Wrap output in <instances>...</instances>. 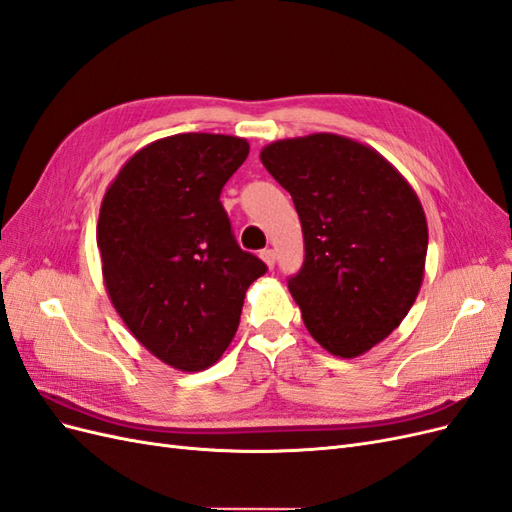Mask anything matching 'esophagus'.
I'll return each instance as SVG.
<instances>
[{"label": "esophagus", "mask_w": 512, "mask_h": 512, "mask_svg": "<svg viewBox=\"0 0 512 512\" xmlns=\"http://www.w3.org/2000/svg\"><path fill=\"white\" fill-rule=\"evenodd\" d=\"M260 258L265 260V265H267L269 269L275 267V252H273V250H262V252H260Z\"/></svg>", "instance_id": "1"}]
</instances>
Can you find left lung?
<instances>
[{
	"label": "left lung",
	"instance_id": "obj_1",
	"mask_svg": "<svg viewBox=\"0 0 512 512\" xmlns=\"http://www.w3.org/2000/svg\"><path fill=\"white\" fill-rule=\"evenodd\" d=\"M260 162L290 192L305 239L288 290L316 342L354 359L389 337L425 275L427 218L406 177L376 149L318 132L275 141Z\"/></svg>",
	"mask_w": 512,
	"mask_h": 512
}]
</instances>
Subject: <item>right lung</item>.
Listing matches in <instances>:
<instances>
[{
  "mask_svg": "<svg viewBox=\"0 0 512 512\" xmlns=\"http://www.w3.org/2000/svg\"><path fill=\"white\" fill-rule=\"evenodd\" d=\"M247 153L239 136H166L138 149L102 198L96 239L108 299L138 344L179 371L220 361L247 288L267 273L237 245L220 203Z\"/></svg>",
  "mask_w": 512,
  "mask_h": 512,
  "instance_id": "right-lung-1",
  "label": "right lung"
}]
</instances>
